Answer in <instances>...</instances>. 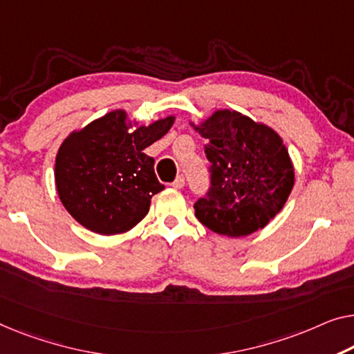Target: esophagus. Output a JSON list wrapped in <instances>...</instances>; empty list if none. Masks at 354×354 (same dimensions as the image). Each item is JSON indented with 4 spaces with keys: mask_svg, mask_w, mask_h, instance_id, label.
I'll use <instances>...</instances> for the list:
<instances>
[{
    "mask_svg": "<svg viewBox=\"0 0 354 354\" xmlns=\"http://www.w3.org/2000/svg\"><path fill=\"white\" fill-rule=\"evenodd\" d=\"M171 186L175 187V189H183L184 187V176L183 175L176 176V179H175V181H173Z\"/></svg>",
    "mask_w": 354,
    "mask_h": 354,
    "instance_id": "1",
    "label": "esophagus"
}]
</instances>
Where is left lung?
<instances>
[{"label": "left lung", "mask_w": 354, "mask_h": 354, "mask_svg": "<svg viewBox=\"0 0 354 354\" xmlns=\"http://www.w3.org/2000/svg\"><path fill=\"white\" fill-rule=\"evenodd\" d=\"M207 138L211 187L195 216L219 235L246 236L281 211L294 187V167L281 136L239 111H214L200 125Z\"/></svg>", "instance_id": "8db88e82"}]
</instances>
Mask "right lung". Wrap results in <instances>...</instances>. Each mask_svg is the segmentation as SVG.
I'll return each instance as SVG.
<instances>
[{
	"instance_id": "1",
	"label": "right lung",
	"mask_w": 354,
	"mask_h": 354,
	"mask_svg": "<svg viewBox=\"0 0 354 354\" xmlns=\"http://www.w3.org/2000/svg\"><path fill=\"white\" fill-rule=\"evenodd\" d=\"M175 122L168 115L130 131L127 113L111 111L71 131L55 159V186L63 207L84 227L100 235L130 230L145 218L152 195L163 191L154 159L145 149Z\"/></svg>"
}]
</instances>
